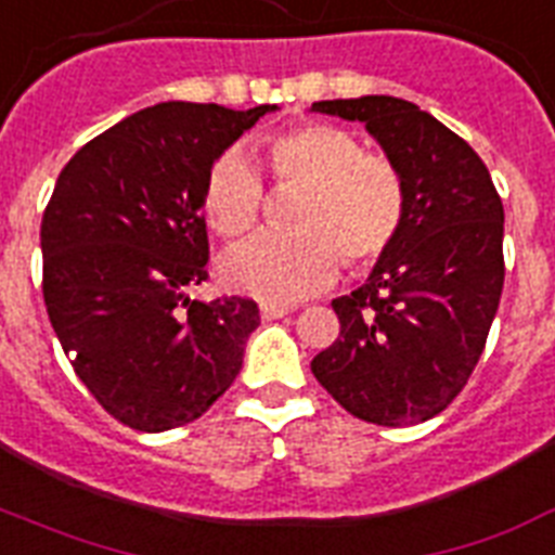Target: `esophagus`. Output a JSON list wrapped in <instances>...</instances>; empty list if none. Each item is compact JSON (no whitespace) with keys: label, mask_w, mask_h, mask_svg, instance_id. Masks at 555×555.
Returning <instances> with one entry per match:
<instances>
[{"label":"esophagus","mask_w":555,"mask_h":555,"mask_svg":"<svg viewBox=\"0 0 555 555\" xmlns=\"http://www.w3.org/2000/svg\"><path fill=\"white\" fill-rule=\"evenodd\" d=\"M259 313H262L264 322H270V319L287 317L291 308H287V305H276V301H262V305H259Z\"/></svg>","instance_id":"34e87169"}]
</instances>
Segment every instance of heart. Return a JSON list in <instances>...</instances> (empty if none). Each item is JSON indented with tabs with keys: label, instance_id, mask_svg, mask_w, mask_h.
Returning a JSON list of instances; mask_svg holds the SVG:
<instances>
[{
	"label": "heart",
	"instance_id": "heart-1",
	"mask_svg": "<svg viewBox=\"0 0 555 555\" xmlns=\"http://www.w3.org/2000/svg\"><path fill=\"white\" fill-rule=\"evenodd\" d=\"M276 182L305 184L291 233H259L224 256V282L264 301H299L336 282L341 264L371 268L404 219V182L393 162L362 151L350 130L301 121L259 139ZM264 184L238 151L210 165L202 210L219 236L238 238L262 219Z\"/></svg>",
	"mask_w": 555,
	"mask_h": 555
}]
</instances>
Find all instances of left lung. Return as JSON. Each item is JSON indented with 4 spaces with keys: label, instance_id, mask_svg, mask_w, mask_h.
<instances>
[{
    "label": "left lung",
    "instance_id": "obj_1",
    "mask_svg": "<svg viewBox=\"0 0 555 555\" xmlns=\"http://www.w3.org/2000/svg\"><path fill=\"white\" fill-rule=\"evenodd\" d=\"M364 121L404 182L399 236L362 287L333 299L339 339L310 362L362 422L418 425L470 379L504 285V207L479 153L396 96L313 102Z\"/></svg>",
    "mask_w": 555,
    "mask_h": 555
}]
</instances>
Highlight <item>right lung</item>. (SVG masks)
Returning <instances> with one entry per match:
<instances>
[{"instance_id": "add662e5", "label": "right lung", "mask_w": 555, "mask_h": 555, "mask_svg": "<svg viewBox=\"0 0 555 555\" xmlns=\"http://www.w3.org/2000/svg\"><path fill=\"white\" fill-rule=\"evenodd\" d=\"M270 111L162 102L59 173L42 216L44 308L76 376L133 430L199 418L242 371L256 301L188 293L207 279V170Z\"/></svg>"}]
</instances>
